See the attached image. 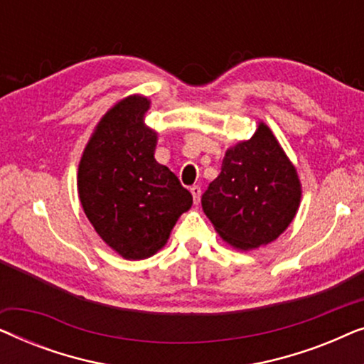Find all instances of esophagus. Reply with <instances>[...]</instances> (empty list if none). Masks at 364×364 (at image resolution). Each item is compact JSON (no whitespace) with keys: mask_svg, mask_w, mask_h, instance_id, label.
I'll use <instances>...</instances> for the list:
<instances>
[{"mask_svg":"<svg viewBox=\"0 0 364 364\" xmlns=\"http://www.w3.org/2000/svg\"><path fill=\"white\" fill-rule=\"evenodd\" d=\"M191 193H192V197H193V202H196V203L200 202V196H202L200 187H198V186H192V187H191Z\"/></svg>","mask_w":364,"mask_h":364,"instance_id":"34e87169","label":"esophagus"}]
</instances>
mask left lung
I'll return each mask as SVG.
<instances>
[{"mask_svg": "<svg viewBox=\"0 0 364 364\" xmlns=\"http://www.w3.org/2000/svg\"><path fill=\"white\" fill-rule=\"evenodd\" d=\"M301 183L270 127L260 122L250 141L225 152L222 172L202 196L218 235L238 250L277 240L296 215Z\"/></svg>", "mask_w": 364, "mask_h": 364, "instance_id": "1", "label": "left lung"}]
</instances>
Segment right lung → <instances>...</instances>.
<instances>
[{"label":"right lung","instance_id":"right-lung-1","mask_svg":"<svg viewBox=\"0 0 364 364\" xmlns=\"http://www.w3.org/2000/svg\"><path fill=\"white\" fill-rule=\"evenodd\" d=\"M151 101L129 96L99 121L77 171L84 213L97 235L127 260L166 245L192 193L154 159L157 132L144 124Z\"/></svg>","mask_w":364,"mask_h":364}]
</instances>
